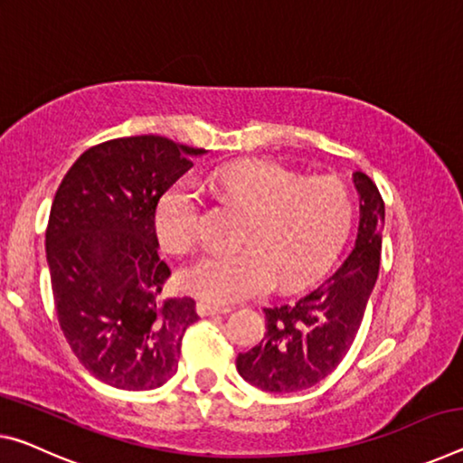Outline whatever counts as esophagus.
<instances>
[{
  "label": "esophagus",
  "instance_id": "esophagus-1",
  "mask_svg": "<svg viewBox=\"0 0 463 463\" xmlns=\"http://www.w3.org/2000/svg\"><path fill=\"white\" fill-rule=\"evenodd\" d=\"M195 309H197V315H200V317H208V315H216V313H229L226 307H214V305L205 303V300H200Z\"/></svg>",
  "mask_w": 463,
  "mask_h": 463
}]
</instances>
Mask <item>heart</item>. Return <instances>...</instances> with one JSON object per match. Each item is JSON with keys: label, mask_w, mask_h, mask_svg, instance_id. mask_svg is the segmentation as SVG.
<instances>
[{"label": "heart", "mask_w": 463, "mask_h": 463, "mask_svg": "<svg viewBox=\"0 0 463 463\" xmlns=\"http://www.w3.org/2000/svg\"><path fill=\"white\" fill-rule=\"evenodd\" d=\"M210 187L249 210L239 253H212L179 271V286L212 305L261 295L271 284L300 288L324 274L352 220L348 187L335 177L300 179L268 160L216 168ZM202 194L192 179L171 185L156 205V232L166 251L195 245Z\"/></svg>", "instance_id": "heart-1"}]
</instances>
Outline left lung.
<instances>
[{
	"mask_svg": "<svg viewBox=\"0 0 463 463\" xmlns=\"http://www.w3.org/2000/svg\"><path fill=\"white\" fill-rule=\"evenodd\" d=\"M361 195V222L348 258L326 282L290 305L263 309L266 334L237 356V371L271 393L313 387L332 373L354 342L377 282L385 203L371 177L352 175Z\"/></svg>",
	"mask_w": 463,
	"mask_h": 463,
	"instance_id": "1",
	"label": "left lung"
}]
</instances>
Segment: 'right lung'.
Listing matches in <instances>:
<instances>
[{
	"label": "right lung",
	"instance_id": "right-lung-1",
	"mask_svg": "<svg viewBox=\"0 0 463 463\" xmlns=\"http://www.w3.org/2000/svg\"><path fill=\"white\" fill-rule=\"evenodd\" d=\"M205 150L163 136L88 148L65 175L45 234L57 319L88 373L117 390H156L177 373L194 298H163L156 205Z\"/></svg>",
	"mask_w": 463,
	"mask_h": 463
}]
</instances>
